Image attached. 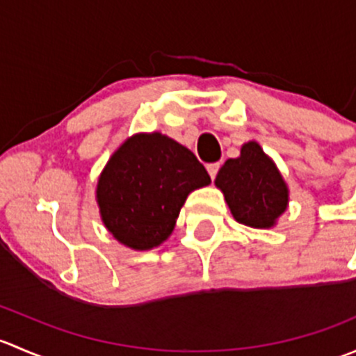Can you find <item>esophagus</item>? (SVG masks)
Masks as SVG:
<instances>
[{
  "instance_id": "34e87169",
  "label": "esophagus",
  "mask_w": 356,
  "mask_h": 356,
  "mask_svg": "<svg viewBox=\"0 0 356 356\" xmlns=\"http://www.w3.org/2000/svg\"><path fill=\"white\" fill-rule=\"evenodd\" d=\"M218 168H220V163H208L207 165V170H208V174H210L211 179H215V175H217Z\"/></svg>"
}]
</instances>
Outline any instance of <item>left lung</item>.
<instances>
[{
  "label": "left lung",
  "instance_id": "left-lung-1",
  "mask_svg": "<svg viewBox=\"0 0 356 356\" xmlns=\"http://www.w3.org/2000/svg\"><path fill=\"white\" fill-rule=\"evenodd\" d=\"M215 184L236 220L250 227H272L288 207V188L277 167L253 141L243 146L239 158L222 165Z\"/></svg>",
  "mask_w": 356,
  "mask_h": 356
}]
</instances>
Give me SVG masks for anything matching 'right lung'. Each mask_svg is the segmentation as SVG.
<instances>
[{
  "label": "right lung",
  "mask_w": 356,
  "mask_h": 356,
  "mask_svg": "<svg viewBox=\"0 0 356 356\" xmlns=\"http://www.w3.org/2000/svg\"><path fill=\"white\" fill-rule=\"evenodd\" d=\"M210 184L203 163L174 139L138 134L106 163L98 182V204L106 229L134 250H149L174 231L193 189Z\"/></svg>",
  "instance_id": "obj_1"
}]
</instances>
